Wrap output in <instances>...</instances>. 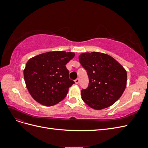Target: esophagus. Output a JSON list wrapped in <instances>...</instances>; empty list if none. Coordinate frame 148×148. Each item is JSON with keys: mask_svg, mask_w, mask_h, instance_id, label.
<instances>
[{"mask_svg": "<svg viewBox=\"0 0 148 148\" xmlns=\"http://www.w3.org/2000/svg\"><path fill=\"white\" fill-rule=\"evenodd\" d=\"M79 80L78 78H77V79H76L75 80V82L76 84H78V83H79Z\"/></svg>", "mask_w": 148, "mask_h": 148, "instance_id": "34e87169", "label": "esophagus"}]
</instances>
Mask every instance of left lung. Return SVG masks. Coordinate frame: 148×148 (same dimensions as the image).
I'll use <instances>...</instances> for the list:
<instances>
[{
	"mask_svg": "<svg viewBox=\"0 0 148 148\" xmlns=\"http://www.w3.org/2000/svg\"><path fill=\"white\" fill-rule=\"evenodd\" d=\"M80 64L86 70L88 87L82 90V99L95 110L113 105L127 86V71L111 56L104 53H82Z\"/></svg>",
	"mask_w": 148,
	"mask_h": 148,
	"instance_id": "8db88e82",
	"label": "left lung"
}]
</instances>
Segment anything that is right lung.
Segmentation results:
<instances>
[{
    "mask_svg": "<svg viewBox=\"0 0 148 148\" xmlns=\"http://www.w3.org/2000/svg\"><path fill=\"white\" fill-rule=\"evenodd\" d=\"M74 52L52 51L41 53L27 62L23 71L26 88L41 104L52 106L63 100L75 82L69 78L66 64Z\"/></svg>",
    "mask_w": 148,
    "mask_h": 148,
    "instance_id": "obj_1",
    "label": "right lung"
}]
</instances>
